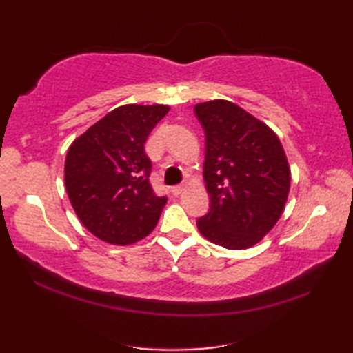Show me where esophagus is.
<instances>
[{"instance_id": "1", "label": "esophagus", "mask_w": 353, "mask_h": 353, "mask_svg": "<svg viewBox=\"0 0 353 353\" xmlns=\"http://www.w3.org/2000/svg\"><path fill=\"white\" fill-rule=\"evenodd\" d=\"M185 188H186V185H185V183H182V185H176V186H172L171 191H172V194H174V196H179V194H182V192L185 191Z\"/></svg>"}]
</instances>
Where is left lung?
<instances>
[{
  "mask_svg": "<svg viewBox=\"0 0 353 353\" xmlns=\"http://www.w3.org/2000/svg\"><path fill=\"white\" fill-rule=\"evenodd\" d=\"M194 112L206 133L203 177L211 211L200 234L224 249L258 244L279 221L291 170L273 129L228 100L199 103Z\"/></svg>",
  "mask_w": 353,
  "mask_h": 353,
  "instance_id": "left-lung-1",
  "label": "left lung"
}]
</instances>
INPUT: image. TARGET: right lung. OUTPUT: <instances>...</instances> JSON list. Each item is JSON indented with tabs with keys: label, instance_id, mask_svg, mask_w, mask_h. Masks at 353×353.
<instances>
[{
	"label": "right lung",
	"instance_id": "1",
	"mask_svg": "<svg viewBox=\"0 0 353 353\" xmlns=\"http://www.w3.org/2000/svg\"><path fill=\"white\" fill-rule=\"evenodd\" d=\"M168 104H124L72 141L65 186L81 224L101 241L130 245L156 228L167 197L150 185L144 144Z\"/></svg>",
	"mask_w": 353,
	"mask_h": 353
}]
</instances>
